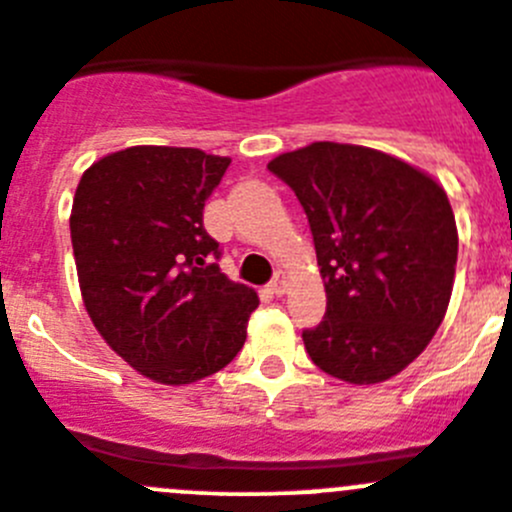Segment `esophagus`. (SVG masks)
<instances>
[{
  "label": "esophagus",
  "instance_id": "1",
  "mask_svg": "<svg viewBox=\"0 0 512 512\" xmlns=\"http://www.w3.org/2000/svg\"><path fill=\"white\" fill-rule=\"evenodd\" d=\"M270 290H272V295H285V290H287V275L282 270H277L275 272V277H272V282H270Z\"/></svg>",
  "mask_w": 512,
  "mask_h": 512
}]
</instances>
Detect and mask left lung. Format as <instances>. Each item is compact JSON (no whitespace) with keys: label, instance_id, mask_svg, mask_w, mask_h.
<instances>
[{"label":"left lung","instance_id":"8db88e82","mask_svg":"<svg viewBox=\"0 0 512 512\" xmlns=\"http://www.w3.org/2000/svg\"><path fill=\"white\" fill-rule=\"evenodd\" d=\"M310 222L327 310L302 330L317 367L352 385L390 380L433 340L448 310L458 227L443 187L360 145L312 142L267 165Z\"/></svg>","mask_w":512,"mask_h":512}]
</instances>
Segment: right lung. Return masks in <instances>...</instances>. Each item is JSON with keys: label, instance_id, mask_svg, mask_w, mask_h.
<instances>
[{"label": "right lung", "instance_id": "obj_1", "mask_svg": "<svg viewBox=\"0 0 512 512\" xmlns=\"http://www.w3.org/2000/svg\"><path fill=\"white\" fill-rule=\"evenodd\" d=\"M230 157L140 145L94 162L74 192L69 232L94 327L140 375L190 385L242 350L260 305L220 272L202 225Z\"/></svg>", "mask_w": 512, "mask_h": 512}]
</instances>
